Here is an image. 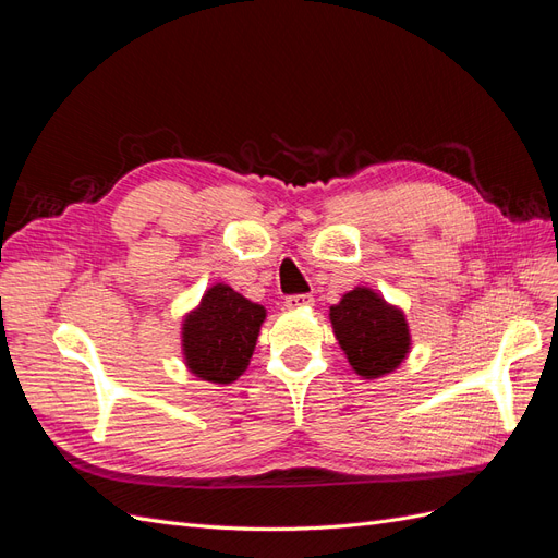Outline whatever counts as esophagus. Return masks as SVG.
I'll list each match as a JSON object with an SVG mask.
<instances>
[{"label": "esophagus", "instance_id": "esophagus-1", "mask_svg": "<svg viewBox=\"0 0 558 558\" xmlns=\"http://www.w3.org/2000/svg\"><path fill=\"white\" fill-rule=\"evenodd\" d=\"M314 305L312 295H289L286 298V310H307Z\"/></svg>", "mask_w": 558, "mask_h": 558}]
</instances>
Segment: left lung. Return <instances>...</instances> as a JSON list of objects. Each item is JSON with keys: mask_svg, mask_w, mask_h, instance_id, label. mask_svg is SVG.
<instances>
[{"mask_svg": "<svg viewBox=\"0 0 558 558\" xmlns=\"http://www.w3.org/2000/svg\"><path fill=\"white\" fill-rule=\"evenodd\" d=\"M330 324L349 365L363 379L391 375L412 349L402 310L367 286H356L330 307Z\"/></svg>", "mask_w": 558, "mask_h": 558, "instance_id": "left-lung-1", "label": "left lung"}]
</instances>
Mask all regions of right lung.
Returning a JSON list of instances; mask_svg holds the SVG:
<instances>
[{"instance_id": "obj_1", "label": "right lung", "mask_w": 558, "mask_h": 558, "mask_svg": "<svg viewBox=\"0 0 558 558\" xmlns=\"http://www.w3.org/2000/svg\"><path fill=\"white\" fill-rule=\"evenodd\" d=\"M267 310L228 283H216L199 305L183 316L181 349L189 373L202 381H238L258 342Z\"/></svg>"}]
</instances>
